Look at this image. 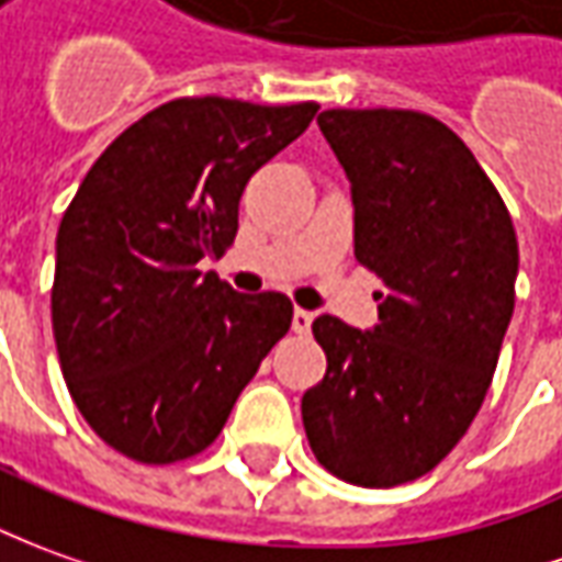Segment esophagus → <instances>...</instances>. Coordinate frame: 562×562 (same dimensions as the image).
Returning <instances> with one entry per match:
<instances>
[{
    "instance_id": "1",
    "label": "esophagus",
    "mask_w": 562,
    "mask_h": 562,
    "mask_svg": "<svg viewBox=\"0 0 562 562\" xmlns=\"http://www.w3.org/2000/svg\"><path fill=\"white\" fill-rule=\"evenodd\" d=\"M308 327H312V312H305V308H293V330L308 333Z\"/></svg>"
}]
</instances>
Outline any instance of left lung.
I'll return each instance as SVG.
<instances>
[{
	"instance_id": "1",
	"label": "left lung",
	"mask_w": 562,
	"mask_h": 562,
	"mask_svg": "<svg viewBox=\"0 0 562 562\" xmlns=\"http://www.w3.org/2000/svg\"><path fill=\"white\" fill-rule=\"evenodd\" d=\"M321 134L346 170L355 257L376 272L370 330L318 315L327 373L303 425L339 481L389 490L462 440L493 382L514 315L517 235L477 158L413 110H327Z\"/></svg>"
}]
</instances>
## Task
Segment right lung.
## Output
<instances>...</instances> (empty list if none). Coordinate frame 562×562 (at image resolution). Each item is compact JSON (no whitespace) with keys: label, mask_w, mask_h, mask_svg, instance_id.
<instances>
[{"label":"right lung","mask_w":562,"mask_h":562,"mask_svg":"<svg viewBox=\"0 0 562 562\" xmlns=\"http://www.w3.org/2000/svg\"><path fill=\"white\" fill-rule=\"evenodd\" d=\"M315 112L170 100L85 173L57 229L54 342L85 422L127 459L168 465L211 447L290 330L284 293H238L199 262L235 241L247 180Z\"/></svg>","instance_id":"1"}]
</instances>
